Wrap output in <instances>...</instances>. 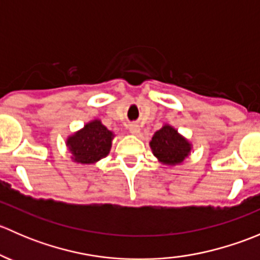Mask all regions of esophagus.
Instances as JSON below:
<instances>
[{"instance_id": "34e87169", "label": "esophagus", "mask_w": 260, "mask_h": 260, "mask_svg": "<svg viewBox=\"0 0 260 260\" xmlns=\"http://www.w3.org/2000/svg\"><path fill=\"white\" fill-rule=\"evenodd\" d=\"M129 132L132 133V135H138V133L141 132V128L138 124H131L129 125Z\"/></svg>"}]
</instances>
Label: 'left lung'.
<instances>
[{
  "mask_svg": "<svg viewBox=\"0 0 260 260\" xmlns=\"http://www.w3.org/2000/svg\"><path fill=\"white\" fill-rule=\"evenodd\" d=\"M149 147L158 162L166 166L182 165L192 151V143L169 123L152 136Z\"/></svg>",
  "mask_w": 260,
  "mask_h": 260,
  "instance_id": "8db88e82",
  "label": "left lung"
}]
</instances>
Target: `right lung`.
<instances>
[{"label":"right lung","instance_id":"add662e5","mask_svg":"<svg viewBox=\"0 0 260 260\" xmlns=\"http://www.w3.org/2000/svg\"><path fill=\"white\" fill-rule=\"evenodd\" d=\"M114 137V133L95 118L84 124L81 129L68 136L65 145L72 153L73 162L94 165L108 156Z\"/></svg>","mask_w":260,"mask_h":260}]
</instances>
